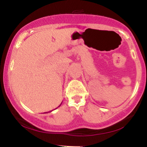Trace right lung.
Here are the masks:
<instances>
[{
  "label": "right lung",
  "instance_id": "add662e5",
  "mask_svg": "<svg viewBox=\"0 0 147 147\" xmlns=\"http://www.w3.org/2000/svg\"><path fill=\"white\" fill-rule=\"evenodd\" d=\"M61 104H60V105H59V106H61Z\"/></svg>",
  "mask_w": 147,
  "mask_h": 147
}]
</instances>
